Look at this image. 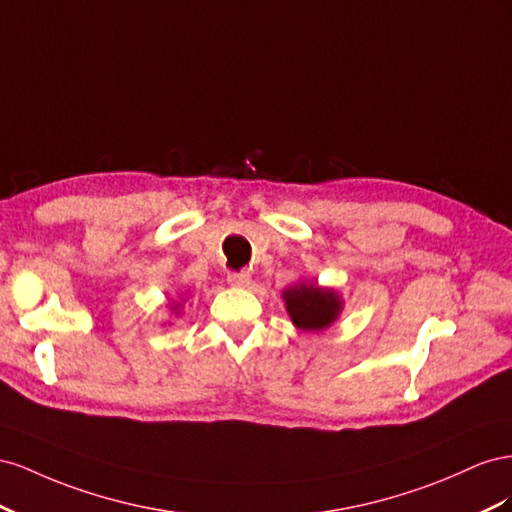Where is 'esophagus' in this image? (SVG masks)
Returning a JSON list of instances; mask_svg holds the SVG:
<instances>
[{
    "label": "esophagus",
    "instance_id": "34e87169",
    "mask_svg": "<svg viewBox=\"0 0 512 512\" xmlns=\"http://www.w3.org/2000/svg\"><path fill=\"white\" fill-rule=\"evenodd\" d=\"M227 281L233 287H248V285H251V274H248L246 270H242V272H229L227 274Z\"/></svg>",
    "mask_w": 512,
    "mask_h": 512
}]
</instances>
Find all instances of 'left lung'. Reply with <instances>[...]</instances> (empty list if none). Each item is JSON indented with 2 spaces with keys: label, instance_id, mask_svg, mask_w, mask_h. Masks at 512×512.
Here are the masks:
<instances>
[{
  "label": "left lung",
  "instance_id": "1",
  "mask_svg": "<svg viewBox=\"0 0 512 512\" xmlns=\"http://www.w3.org/2000/svg\"><path fill=\"white\" fill-rule=\"evenodd\" d=\"M283 300L294 326L309 332H319L332 326V321H337L343 311V302L337 291L317 287L315 283L287 287L283 291Z\"/></svg>",
  "mask_w": 512,
  "mask_h": 512
}]
</instances>
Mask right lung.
Returning a JSON list of instances; mask_svg holds the SVG:
<instances>
[{"label": "right lung", "instance_id": "add662e5", "mask_svg": "<svg viewBox=\"0 0 512 512\" xmlns=\"http://www.w3.org/2000/svg\"><path fill=\"white\" fill-rule=\"evenodd\" d=\"M175 306H178V304H175Z\"/></svg>", "mask_w": 512, "mask_h": 512}]
</instances>
